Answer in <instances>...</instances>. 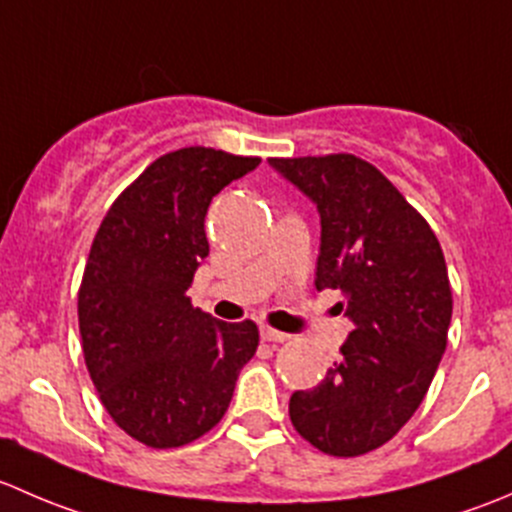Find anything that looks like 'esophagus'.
I'll use <instances>...</instances> for the list:
<instances>
[{
  "label": "esophagus",
  "instance_id": "obj_1",
  "mask_svg": "<svg viewBox=\"0 0 512 512\" xmlns=\"http://www.w3.org/2000/svg\"><path fill=\"white\" fill-rule=\"evenodd\" d=\"M260 334H262V339H265V342H287V339H289V334L280 332V329L267 327V324H262Z\"/></svg>",
  "mask_w": 512,
  "mask_h": 512
}]
</instances>
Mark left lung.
<instances>
[{"label":"left lung","instance_id":"left-lung-1","mask_svg":"<svg viewBox=\"0 0 512 512\" xmlns=\"http://www.w3.org/2000/svg\"><path fill=\"white\" fill-rule=\"evenodd\" d=\"M319 210L317 289H339L354 329L289 418L327 456L384 446L416 414L446 352L451 282L436 232L396 185L352 153L270 158Z\"/></svg>","mask_w":512,"mask_h":512}]
</instances>
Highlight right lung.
Listing matches in <instances>:
<instances>
[{
  "label": "right lung",
  "instance_id": "add662e5",
  "mask_svg": "<svg viewBox=\"0 0 512 512\" xmlns=\"http://www.w3.org/2000/svg\"><path fill=\"white\" fill-rule=\"evenodd\" d=\"M260 158L205 146L153 160L108 208L79 287L86 369L118 428L148 448H178L218 426L257 324L218 322L190 304L208 257V205Z\"/></svg>",
  "mask_w": 512,
  "mask_h": 512
}]
</instances>
